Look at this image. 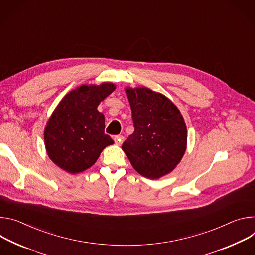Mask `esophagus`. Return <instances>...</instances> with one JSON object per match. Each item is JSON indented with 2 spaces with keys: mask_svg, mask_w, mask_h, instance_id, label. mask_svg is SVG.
I'll return each instance as SVG.
<instances>
[{
  "mask_svg": "<svg viewBox=\"0 0 255 255\" xmlns=\"http://www.w3.org/2000/svg\"><path fill=\"white\" fill-rule=\"evenodd\" d=\"M123 140H124V136H123V135H117V136H115V142H116V144H117L118 146H121V145H122Z\"/></svg>",
  "mask_w": 255,
  "mask_h": 255,
  "instance_id": "34e87169",
  "label": "esophagus"
}]
</instances>
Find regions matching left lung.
<instances>
[{
	"instance_id": "obj_1",
	"label": "left lung",
	"mask_w": 255,
	"mask_h": 255,
	"mask_svg": "<svg viewBox=\"0 0 255 255\" xmlns=\"http://www.w3.org/2000/svg\"><path fill=\"white\" fill-rule=\"evenodd\" d=\"M134 131L123 151L134 170L149 179L172 172L187 145V129L177 106L162 93L147 87H126Z\"/></svg>"
}]
</instances>
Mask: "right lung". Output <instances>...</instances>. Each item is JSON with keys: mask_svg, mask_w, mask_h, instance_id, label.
Instances as JSON below:
<instances>
[{"mask_svg": "<svg viewBox=\"0 0 255 255\" xmlns=\"http://www.w3.org/2000/svg\"><path fill=\"white\" fill-rule=\"evenodd\" d=\"M116 88L110 82L82 85L67 93L51 113L44 128L45 150L66 172L87 170L115 143L104 133L105 119L97 107Z\"/></svg>", "mask_w": 255, "mask_h": 255, "instance_id": "right-lung-1", "label": "right lung"}]
</instances>
